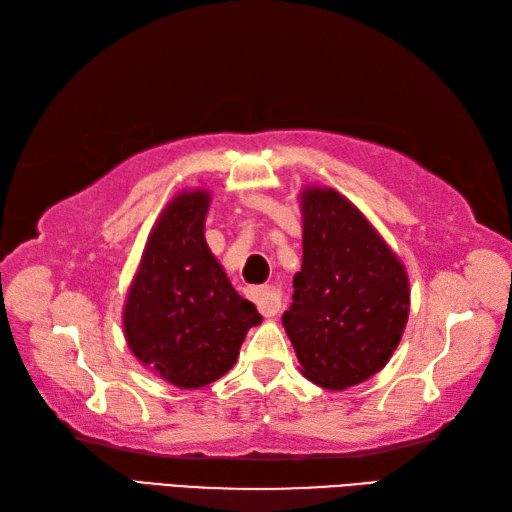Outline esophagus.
Returning a JSON list of instances; mask_svg holds the SVG:
<instances>
[{
    "instance_id": "obj_1",
    "label": "esophagus",
    "mask_w": 512,
    "mask_h": 512,
    "mask_svg": "<svg viewBox=\"0 0 512 512\" xmlns=\"http://www.w3.org/2000/svg\"><path fill=\"white\" fill-rule=\"evenodd\" d=\"M247 293H249V297L254 299L258 310H260V313H263L265 317H276V315L280 313L282 299H280V293H278L276 286H271V284L249 286Z\"/></svg>"
}]
</instances>
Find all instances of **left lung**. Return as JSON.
<instances>
[{
  "label": "left lung",
  "mask_w": 512,
  "mask_h": 512,
  "mask_svg": "<svg viewBox=\"0 0 512 512\" xmlns=\"http://www.w3.org/2000/svg\"><path fill=\"white\" fill-rule=\"evenodd\" d=\"M302 271L282 315L299 371L345 391L389 363L406 330L408 273L400 256L350 199L330 186L299 191Z\"/></svg>",
  "instance_id": "8db88e82"
}]
</instances>
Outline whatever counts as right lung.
I'll list each match as a JSON object with an SVG mask.
<instances>
[{
	"label": "right lung",
	"mask_w": 512,
	"mask_h": 512,
	"mask_svg": "<svg viewBox=\"0 0 512 512\" xmlns=\"http://www.w3.org/2000/svg\"><path fill=\"white\" fill-rule=\"evenodd\" d=\"M208 208V189L169 199L147 236L121 315L136 360L184 391L226 376L247 330L263 321L210 252Z\"/></svg>",
	"instance_id": "add662e5"
}]
</instances>
